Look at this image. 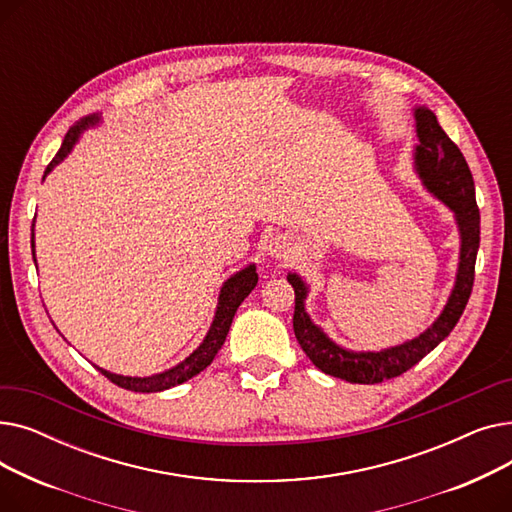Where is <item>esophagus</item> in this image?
<instances>
[{
  "instance_id": "esophagus-1",
  "label": "esophagus",
  "mask_w": 512,
  "mask_h": 512,
  "mask_svg": "<svg viewBox=\"0 0 512 512\" xmlns=\"http://www.w3.org/2000/svg\"><path fill=\"white\" fill-rule=\"evenodd\" d=\"M267 251H270V255H274V257H278V259H284V257H288V253H290V245H288L286 238L278 236V238H272V240H270V245H267Z\"/></svg>"
}]
</instances>
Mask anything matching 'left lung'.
<instances>
[{
	"label": "left lung",
	"instance_id": "left-lung-1",
	"mask_svg": "<svg viewBox=\"0 0 512 512\" xmlns=\"http://www.w3.org/2000/svg\"><path fill=\"white\" fill-rule=\"evenodd\" d=\"M415 124L419 139V145L415 147L417 174L427 191L452 209L461 232L459 270H456L454 288L440 317L417 338L384 348L380 353L346 351L313 324L305 309L309 292L307 284L301 276L288 274V282L294 288V336L317 369L351 384H380L384 380L398 378L417 365L452 332L473 290L475 259L479 249V209L475 203L471 170L461 149L448 139L432 110L415 107Z\"/></svg>",
	"mask_w": 512,
	"mask_h": 512
}]
</instances>
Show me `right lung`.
<instances>
[{
	"label": "right lung",
	"instance_id": "add662e5",
	"mask_svg": "<svg viewBox=\"0 0 512 512\" xmlns=\"http://www.w3.org/2000/svg\"><path fill=\"white\" fill-rule=\"evenodd\" d=\"M99 122V116H87L80 122H76L64 137V143L60 147V151L56 153V157L51 159V164L47 166L45 174H49L53 170V166H58L60 161L72 151L74 143L78 141L80 132L87 130L89 126H95ZM35 228V224H33ZM35 236V234H33ZM33 259H35V245H33ZM257 267L255 263L247 265L245 270L236 272L232 278H228L220 290V299H218V309H215V317H213V324L205 336V340L199 344L197 351H193L188 355L182 363H178L176 367L168 369V371H161L155 375H149V378H128V375H116L112 371H105L101 367H97L107 380L114 382L116 386L124 388V390H132V392H161V390H168L174 388L186 380L195 378L197 373H201L207 365H211L213 357L218 355V351L222 348L228 330L232 326V319L236 309L240 307V303L249 297V292L257 286Z\"/></svg>",
	"mask_w": 512,
	"mask_h": 512
}]
</instances>
